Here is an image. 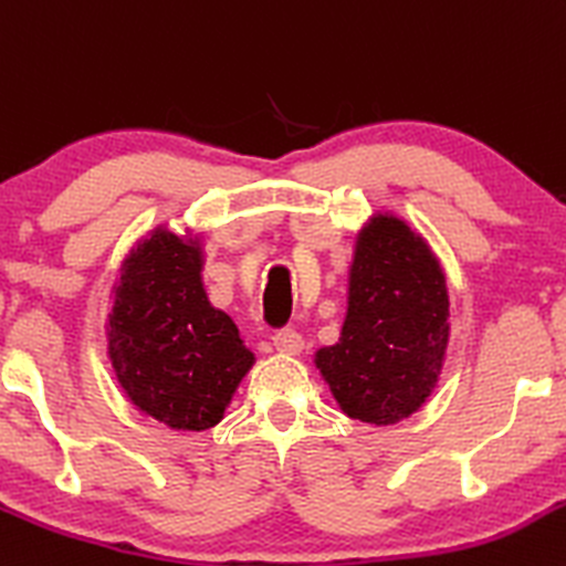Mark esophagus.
I'll return each instance as SVG.
<instances>
[{
    "label": "esophagus",
    "instance_id": "1",
    "mask_svg": "<svg viewBox=\"0 0 566 566\" xmlns=\"http://www.w3.org/2000/svg\"><path fill=\"white\" fill-rule=\"evenodd\" d=\"M271 339H274V348L279 353H284V356H297V353L303 350V337L297 335L292 326H284V329L274 332V337Z\"/></svg>",
    "mask_w": 566,
    "mask_h": 566
}]
</instances>
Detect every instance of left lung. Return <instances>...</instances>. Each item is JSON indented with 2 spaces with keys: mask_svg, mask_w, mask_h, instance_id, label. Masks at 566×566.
I'll list each match as a JSON object with an SVG mask.
<instances>
[{
  "mask_svg": "<svg viewBox=\"0 0 566 566\" xmlns=\"http://www.w3.org/2000/svg\"><path fill=\"white\" fill-rule=\"evenodd\" d=\"M448 332L446 276L430 244L377 213L356 237L339 339L316 353L339 408L377 427L411 417L438 385Z\"/></svg>",
  "mask_w": 566,
  "mask_h": 566,
  "instance_id": "1",
  "label": "left lung"
}]
</instances>
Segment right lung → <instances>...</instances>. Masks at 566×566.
Here are the masks:
<instances>
[{
  "instance_id": "1",
  "label": "right lung",
  "mask_w": 566,
  "mask_h": 566,
  "mask_svg": "<svg viewBox=\"0 0 566 566\" xmlns=\"http://www.w3.org/2000/svg\"><path fill=\"white\" fill-rule=\"evenodd\" d=\"M200 271V240L158 227L120 265L107 318V353L128 400L184 432L216 427L255 364L237 324L210 305Z\"/></svg>"
}]
</instances>
